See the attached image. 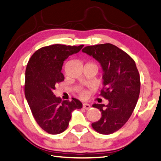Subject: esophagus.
<instances>
[{
    "instance_id": "obj_1",
    "label": "esophagus",
    "mask_w": 161,
    "mask_h": 161,
    "mask_svg": "<svg viewBox=\"0 0 161 161\" xmlns=\"http://www.w3.org/2000/svg\"><path fill=\"white\" fill-rule=\"evenodd\" d=\"M82 107H83V108L84 109H85V110H89V108H91V106L89 105V103H83L82 104Z\"/></svg>"
}]
</instances>
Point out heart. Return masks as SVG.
Wrapping results in <instances>:
<instances>
[{
    "label": "heart",
    "instance_id": "b5f03b06",
    "mask_svg": "<svg viewBox=\"0 0 161 161\" xmlns=\"http://www.w3.org/2000/svg\"><path fill=\"white\" fill-rule=\"evenodd\" d=\"M80 95L82 98H85V97H86V96H87V92H86V91H82L80 93Z\"/></svg>",
    "mask_w": 161,
    "mask_h": 161
}]
</instances>
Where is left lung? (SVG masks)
I'll return each mask as SVG.
<instances>
[{
	"instance_id": "obj_1",
	"label": "left lung",
	"mask_w": 161,
	"mask_h": 161,
	"mask_svg": "<svg viewBox=\"0 0 161 161\" xmlns=\"http://www.w3.org/2000/svg\"><path fill=\"white\" fill-rule=\"evenodd\" d=\"M82 51L101 64L103 87L99 95L109 102L106 106L93 104V107L102 112V117L91 126L99 133H113L127 122L138 100L140 77L136 62L110 43L86 46Z\"/></svg>"
}]
</instances>
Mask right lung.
<instances>
[{
    "mask_svg": "<svg viewBox=\"0 0 161 161\" xmlns=\"http://www.w3.org/2000/svg\"><path fill=\"white\" fill-rule=\"evenodd\" d=\"M83 45L71 46L60 44L43 47L29 59L24 92L34 119L42 129L52 135L64 132L68 127L71 113L82 108L76 98L62 101L53 95L55 85L64 80L62 73L64 62L76 53Z\"/></svg>",
    "mask_w": 161,
    "mask_h": 161,
    "instance_id": "obj_1",
    "label": "right lung"
}]
</instances>
